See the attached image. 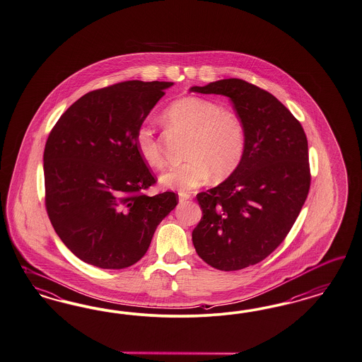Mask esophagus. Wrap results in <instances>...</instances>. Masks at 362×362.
<instances>
[{
  "instance_id": "esophagus-1",
  "label": "esophagus",
  "mask_w": 362,
  "mask_h": 362,
  "mask_svg": "<svg viewBox=\"0 0 362 362\" xmlns=\"http://www.w3.org/2000/svg\"><path fill=\"white\" fill-rule=\"evenodd\" d=\"M191 199V195L188 192H179V200L185 202V200Z\"/></svg>"
}]
</instances>
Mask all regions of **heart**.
<instances>
[{"instance_id":"heart-1","label":"heart","mask_w":362,"mask_h":362,"mask_svg":"<svg viewBox=\"0 0 362 362\" xmlns=\"http://www.w3.org/2000/svg\"><path fill=\"white\" fill-rule=\"evenodd\" d=\"M163 120L187 134L186 160L160 175L162 186L187 191L206 183L211 174L222 179L237 170L246 147L245 128L235 113L222 110L210 100L187 96L173 101L162 113ZM135 148L140 159L160 168L163 156L150 125H139Z\"/></svg>"}]
</instances>
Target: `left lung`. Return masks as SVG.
<instances>
[{
	"instance_id": "left-lung-1",
	"label": "left lung",
	"mask_w": 362,
	"mask_h": 362,
	"mask_svg": "<svg viewBox=\"0 0 362 362\" xmlns=\"http://www.w3.org/2000/svg\"><path fill=\"white\" fill-rule=\"evenodd\" d=\"M189 92L230 98L245 128L237 170L197 195L203 216L192 231L204 262L240 270L269 257L298 218L310 188L308 139L279 100L245 80L223 78Z\"/></svg>"
}]
</instances>
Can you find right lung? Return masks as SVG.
Masks as SVG:
<instances>
[{
	"label": "right lung",
	"instance_id": "obj_1",
	"mask_svg": "<svg viewBox=\"0 0 362 362\" xmlns=\"http://www.w3.org/2000/svg\"><path fill=\"white\" fill-rule=\"evenodd\" d=\"M168 81L131 80L86 93L52 128L44 150L45 207L77 258L100 269L141 259L177 195L143 194L156 183L135 148V132Z\"/></svg>",
	"mask_w": 362,
	"mask_h": 362
}]
</instances>
